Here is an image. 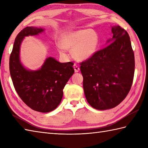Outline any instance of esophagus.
Masks as SVG:
<instances>
[{
	"label": "esophagus",
	"mask_w": 148,
	"mask_h": 148,
	"mask_svg": "<svg viewBox=\"0 0 148 148\" xmlns=\"http://www.w3.org/2000/svg\"><path fill=\"white\" fill-rule=\"evenodd\" d=\"M74 71H75V72H78L79 71V70H80L79 67H78V66H77V65H76V64H74Z\"/></svg>",
	"instance_id": "esophagus-1"
}]
</instances>
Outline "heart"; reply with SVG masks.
I'll use <instances>...</instances> for the list:
<instances>
[{
  "mask_svg": "<svg viewBox=\"0 0 148 148\" xmlns=\"http://www.w3.org/2000/svg\"><path fill=\"white\" fill-rule=\"evenodd\" d=\"M59 48L72 50V56L77 60H86L96 53L99 45L98 34L93 29H79L65 32L60 39Z\"/></svg>",
  "mask_w": 148,
  "mask_h": 148,
  "instance_id": "1",
  "label": "heart"
}]
</instances>
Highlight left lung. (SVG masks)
Wrapping results in <instances>:
<instances>
[{
    "label": "left lung",
    "mask_w": 148,
    "mask_h": 148,
    "mask_svg": "<svg viewBox=\"0 0 148 148\" xmlns=\"http://www.w3.org/2000/svg\"><path fill=\"white\" fill-rule=\"evenodd\" d=\"M109 45L80 63L84 95L89 104L106 110L119 104L130 92L135 71L130 37L120 26L112 27Z\"/></svg>",
    "instance_id": "left-lung-1"
}]
</instances>
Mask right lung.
<instances>
[{
  "label": "right lung",
  "mask_w": 148,
  "mask_h": 148,
  "mask_svg": "<svg viewBox=\"0 0 148 148\" xmlns=\"http://www.w3.org/2000/svg\"><path fill=\"white\" fill-rule=\"evenodd\" d=\"M45 30L42 28L27 27L16 37L9 58V71L18 95L34 111L48 112L60 103L63 89L74 74L71 62L60 63L54 58H46L37 71H29L20 62V49L25 37L36 36Z\"/></svg>",
  "instance_id": "add662e5"
}]
</instances>
